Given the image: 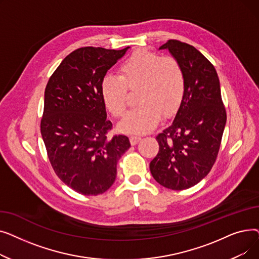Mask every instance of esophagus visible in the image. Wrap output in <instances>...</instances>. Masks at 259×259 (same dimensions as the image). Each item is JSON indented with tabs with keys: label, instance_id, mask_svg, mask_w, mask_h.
<instances>
[{
	"label": "esophagus",
	"instance_id": "1",
	"mask_svg": "<svg viewBox=\"0 0 259 259\" xmlns=\"http://www.w3.org/2000/svg\"><path fill=\"white\" fill-rule=\"evenodd\" d=\"M141 140H142V138L138 137V135H132V137L130 138V142L132 145H137Z\"/></svg>",
	"mask_w": 259,
	"mask_h": 259
}]
</instances>
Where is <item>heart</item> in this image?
<instances>
[{
  "instance_id": "1",
  "label": "heart",
  "mask_w": 259,
  "mask_h": 259,
  "mask_svg": "<svg viewBox=\"0 0 259 259\" xmlns=\"http://www.w3.org/2000/svg\"><path fill=\"white\" fill-rule=\"evenodd\" d=\"M138 88L141 105L124 117L119 128L146 133L158 124L161 114L169 116L180 106L186 91L184 68L173 57L139 49L120 64L118 75L106 74L101 81L104 104L115 117L127 110L128 89Z\"/></svg>"
}]
</instances>
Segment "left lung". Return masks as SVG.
<instances>
[{
  "label": "left lung",
  "mask_w": 259,
  "mask_h": 259,
  "mask_svg": "<svg viewBox=\"0 0 259 259\" xmlns=\"http://www.w3.org/2000/svg\"><path fill=\"white\" fill-rule=\"evenodd\" d=\"M159 49H168L182 64L186 91L172 124L156 137L159 150L150 162V171L161 186L185 190L198 184L212 169L227 113L215 68L195 47L169 39Z\"/></svg>",
  "instance_id": "8db88e82"
}]
</instances>
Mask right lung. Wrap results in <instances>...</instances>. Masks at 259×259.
<instances>
[{
    "mask_svg": "<svg viewBox=\"0 0 259 259\" xmlns=\"http://www.w3.org/2000/svg\"><path fill=\"white\" fill-rule=\"evenodd\" d=\"M129 47H83L72 51L50 76L40 133L59 179L75 192L99 195L112 186L116 165L130 148L126 135L108 138L101 81Z\"/></svg>",
    "mask_w": 259,
    "mask_h": 259,
    "instance_id": "obj_1",
    "label": "right lung"
}]
</instances>
